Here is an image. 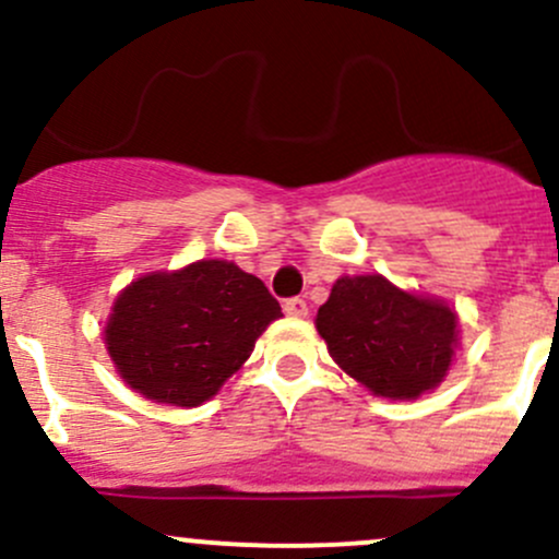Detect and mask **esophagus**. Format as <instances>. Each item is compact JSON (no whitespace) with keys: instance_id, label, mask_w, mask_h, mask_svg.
Wrapping results in <instances>:
<instances>
[{"instance_id":"obj_1","label":"esophagus","mask_w":559,"mask_h":559,"mask_svg":"<svg viewBox=\"0 0 559 559\" xmlns=\"http://www.w3.org/2000/svg\"><path fill=\"white\" fill-rule=\"evenodd\" d=\"M284 312L292 318H305L308 316V302L302 297H292L284 302Z\"/></svg>"}]
</instances>
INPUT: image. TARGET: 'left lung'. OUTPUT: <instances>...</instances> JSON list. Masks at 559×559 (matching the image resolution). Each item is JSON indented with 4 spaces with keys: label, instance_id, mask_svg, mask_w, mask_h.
Instances as JSON below:
<instances>
[{
    "label": "left lung",
    "instance_id": "obj_1",
    "mask_svg": "<svg viewBox=\"0 0 559 559\" xmlns=\"http://www.w3.org/2000/svg\"><path fill=\"white\" fill-rule=\"evenodd\" d=\"M316 326L349 377L392 401L438 388L456 345L449 305L395 289L382 275L336 281Z\"/></svg>",
    "mask_w": 559,
    "mask_h": 559
}]
</instances>
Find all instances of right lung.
Returning <instances> with one entry per match:
<instances>
[{"instance_id":"right-lung-1","label":"right lung","mask_w":559,"mask_h":559,"mask_svg":"<svg viewBox=\"0 0 559 559\" xmlns=\"http://www.w3.org/2000/svg\"><path fill=\"white\" fill-rule=\"evenodd\" d=\"M275 318L278 299L257 275L225 260H201L132 281L116 299L106 345L132 390L190 408L241 369Z\"/></svg>"}]
</instances>
